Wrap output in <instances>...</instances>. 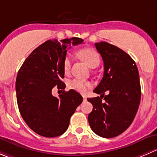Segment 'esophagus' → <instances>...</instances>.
Listing matches in <instances>:
<instances>
[{
    "label": "esophagus",
    "mask_w": 157,
    "mask_h": 157,
    "mask_svg": "<svg viewBox=\"0 0 157 157\" xmlns=\"http://www.w3.org/2000/svg\"><path fill=\"white\" fill-rule=\"evenodd\" d=\"M83 101H84V102H86V101H87V97L83 96Z\"/></svg>",
    "instance_id": "esophagus-1"
}]
</instances>
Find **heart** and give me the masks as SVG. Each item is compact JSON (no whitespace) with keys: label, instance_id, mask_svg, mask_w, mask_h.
Wrapping results in <instances>:
<instances>
[{"label":"heart","instance_id":"heart-1","mask_svg":"<svg viewBox=\"0 0 157 157\" xmlns=\"http://www.w3.org/2000/svg\"><path fill=\"white\" fill-rule=\"evenodd\" d=\"M80 59L91 68H95L99 65L100 56L98 52L92 48H85L81 49L78 53ZM71 55L68 53L65 55L63 59V69L65 72H68L71 68ZM92 86V82L89 81H82V80L74 78L68 82V87L70 89L76 91L79 93L84 94L87 92L89 89Z\"/></svg>","mask_w":157,"mask_h":157}]
</instances>
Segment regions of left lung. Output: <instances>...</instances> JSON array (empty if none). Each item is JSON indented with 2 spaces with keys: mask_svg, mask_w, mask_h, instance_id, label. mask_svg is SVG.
<instances>
[{
  "mask_svg": "<svg viewBox=\"0 0 157 157\" xmlns=\"http://www.w3.org/2000/svg\"><path fill=\"white\" fill-rule=\"evenodd\" d=\"M95 48L104 62V75L93 91L101 96L89 98L93 109L88 116L91 129L104 138L117 136L133 121L141 98L140 76L133 59L111 44L100 41ZM110 93L102 101L101 95Z\"/></svg>",
  "mask_w": 157,
  "mask_h": 157,
  "instance_id": "left-lung-1",
  "label": "left lung"
}]
</instances>
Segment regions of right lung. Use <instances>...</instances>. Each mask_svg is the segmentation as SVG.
Returning a JSON list of instances; mask_svg holds the SVG:
<instances>
[{"label": "right lung", "instance_id": "obj_1", "mask_svg": "<svg viewBox=\"0 0 157 157\" xmlns=\"http://www.w3.org/2000/svg\"><path fill=\"white\" fill-rule=\"evenodd\" d=\"M83 39L71 38L48 40L33 51L19 69L16 78V95L19 111L27 125L44 137L63 134L70 118L82 102L76 91H63L59 98L52 95L54 87L65 89L63 59L71 45Z\"/></svg>", "mask_w": 157, "mask_h": 157}]
</instances>
